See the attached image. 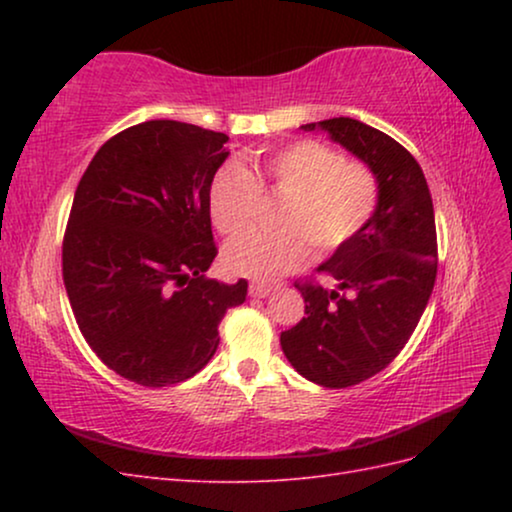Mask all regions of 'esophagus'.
Returning a JSON list of instances; mask_svg holds the SVG:
<instances>
[{"mask_svg":"<svg viewBox=\"0 0 512 512\" xmlns=\"http://www.w3.org/2000/svg\"><path fill=\"white\" fill-rule=\"evenodd\" d=\"M271 290H273L271 284L252 282V284H250V297H254V299H265V297H269Z\"/></svg>","mask_w":512,"mask_h":512,"instance_id":"34e87169","label":"esophagus"}]
</instances>
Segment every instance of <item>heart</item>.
Wrapping results in <instances>:
<instances>
[{
  "mask_svg": "<svg viewBox=\"0 0 512 512\" xmlns=\"http://www.w3.org/2000/svg\"><path fill=\"white\" fill-rule=\"evenodd\" d=\"M286 192L280 228H247L224 247L230 273L273 280L299 269L309 245L324 256L359 235L378 205V179L367 164L344 160L318 141L258 151L250 164L228 162L209 188L213 224L237 232L254 218L260 190Z\"/></svg>",
  "mask_w": 512,
  "mask_h": 512,
  "instance_id": "obj_1",
  "label": "heart"
}]
</instances>
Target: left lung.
<instances>
[{"label": "left lung", "instance_id": "obj_1", "mask_svg": "<svg viewBox=\"0 0 512 512\" xmlns=\"http://www.w3.org/2000/svg\"><path fill=\"white\" fill-rule=\"evenodd\" d=\"M301 130L327 132L378 179L374 215L318 267L337 288L294 284L307 316L280 337L303 378L346 389L389 365L421 320L438 273L436 218L423 168L389 134L350 117L305 123Z\"/></svg>", "mask_w": 512, "mask_h": 512}]
</instances>
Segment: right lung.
Returning a JSON list of instances; mask_svg holds the SVG:
<instances>
[{
  "label": "right lung",
  "mask_w": 512,
  "mask_h": 512,
  "mask_svg": "<svg viewBox=\"0 0 512 512\" xmlns=\"http://www.w3.org/2000/svg\"><path fill=\"white\" fill-rule=\"evenodd\" d=\"M228 136L153 119L106 141L74 192L64 284L98 359L141 386L192 378L218 350V324L247 282L205 271L218 256L209 188Z\"/></svg>",
  "instance_id": "1"
}]
</instances>
